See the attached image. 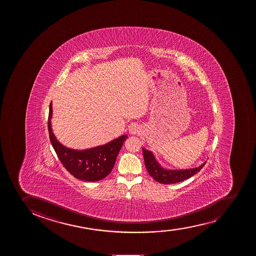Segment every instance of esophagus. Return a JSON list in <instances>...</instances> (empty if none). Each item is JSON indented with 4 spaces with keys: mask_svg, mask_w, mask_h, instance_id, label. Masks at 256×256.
Wrapping results in <instances>:
<instances>
[{
    "mask_svg": "<svg viewBox=\"0 0 256 256\" xmlns=\"http://www.w3.org/2000/svg\"><path fill=\"white\" fill-rule=\"evenodd\" d=\"M140 132V128L137 124H134L132 126H130V134L132 135L138 134Z\"/></svg>",
    "mask_w": 256,
    "mask_h": 256,
    "instance_id": "esophagus-1",
    "label": "esophagus"
}]
</instances>
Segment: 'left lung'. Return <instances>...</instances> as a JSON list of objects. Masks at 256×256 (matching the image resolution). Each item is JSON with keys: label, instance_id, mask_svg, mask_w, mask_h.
I'll list each match as a JSON object with an SVG mask.
<instances>
[{"label": "left lung", "instance_id": "left-lung-1", "mask_svg": "<svg viewBox=\"0 0 256 256\" xmlns=\"http://www.w3.org/2000/svg\"><path fill=\"white\" fill-rule=\"evenodd\" d=\"M142 152L145 166L150 176L154 178L157 182L164 184H176L190 178L200 172L206 164V162H204L200 165V167L190 170H167L160 164V162L156 160L154 155L151 151L142 148Z\"/></svg>", "mask_w": 256, "mask_h": 256}]
</instances>
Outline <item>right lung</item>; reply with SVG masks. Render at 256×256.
Masks as SVG:
<instances>
[{
    "instance_id": "right-lung-1",
    "label": "right lung",
    "mask_w": 256,
    "mask_h": 256,
    "mask_svg": "<svg viewBox=\"0 0 256 256\" xmlns=\"http://www.w3.org/2000/svg\"><path fill=\"white\" fill-rule=\"evenodd\" d=\"M52 118L51 102L48 115L49 137L59 160L65 168L76 178L88 182H96L106 177L111 172L119 151L128 136L122 135L106 144L88 150H72L62 144L56 140L52 130Z\"/></svg>"
}]
</instances>
